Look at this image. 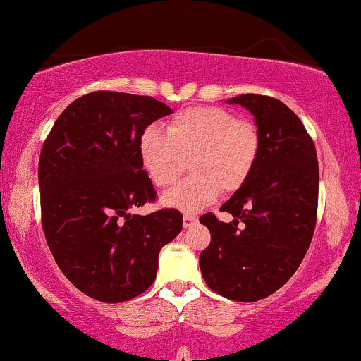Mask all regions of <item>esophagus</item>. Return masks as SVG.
<instances>
[{
    "instance_id": "esophagus-1",
    "label": "esophagus",
    "mask_w": 361,
    "mask_h": 361,
    "mask_svg": "<svg viewBox=\"0 0 361 361\" xmlns=\"http://www.w3.org/2000/svg\"><path fill=\"white\" fill-rule=\"evenodd\" d=\"M196 220H198V218H196L195 214H190V213H186L185 216H183V226H185V228H190V226H193L195 223H196Z\"/></svg>"
}]
</instances>
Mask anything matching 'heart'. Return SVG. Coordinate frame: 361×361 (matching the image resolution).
<instances>
[{
    "label": "heart",
    "mask_w": 361,
    "mask_h": 361,
    "mask_svg": "<svg viewBox=\"0 0 361 361\" xmlns=\"http://www.w3.org/2000/svg\"><path fill=\"white\" fill-rule=\"evenodd\" d=\"M262 138L253 123L221 106H193L168 121L166 133L145 128L138 141L141 165L158 188H171L191 161L188 180L163 196L170 208L195 213L221 193L240 190L257 166Z\"/></svg>",
    "instance_id": "obj_1"
}]
</instances>
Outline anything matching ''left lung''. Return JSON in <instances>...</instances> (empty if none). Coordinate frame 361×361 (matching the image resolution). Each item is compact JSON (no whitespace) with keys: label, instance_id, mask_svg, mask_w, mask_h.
<instances>
[{"label":"left lung","instance_id":"1","mask_svg":"<svg viewBox=\"0 0 361 361\" xmlns=\"http://www.w3.org/2000/svg\"><path fill=\"white\" fill-rule=\"evenodd\" d=\"M228 103L252 111L262 149L252 176L220 208L233 223L213 213L200 218L212 233L200 270L218 295L252 303L280 290L303 262L317 225L320 171L312 136L285 103L253 93Z\"/></svg>","mask_w":361,"mask_h":361}]
</instances>
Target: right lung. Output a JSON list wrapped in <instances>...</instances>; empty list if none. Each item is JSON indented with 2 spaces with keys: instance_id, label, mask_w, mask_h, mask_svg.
<instances>
[{
  "instance_id": "right-lung-1",
  "label": "right lung",
  "mask_w": 361,
  "mask_h": 361,
  "mask_svg": "<svg viewBox=\"0 0 361 361\" xmlns=\"http://www.w3.org/2000/svg\"><path fill=\"white\" fill-rule=\"evenodd\" d=\"M170 113L152 97L93 91L58 116L41 148V225L49 252L63 275L98 302L121 303L147 291L159 250L183 226L175 208L130 213L157 200L138 141Z\"/></svg>"
}]
</instances>
